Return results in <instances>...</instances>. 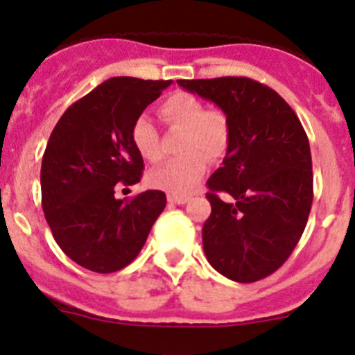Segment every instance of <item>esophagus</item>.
Returning a JSON list of instances; mask_svg holds the SVG:
<instances>
[{"label": "esophagus", "instance_id": "obj_1", "mask_svg": "<svg viewBox=\"0 0 355 355\" xmlns=\"http://www.w3.org/2000/svg\"><path fill=\"white\" fill-rule=\"evenodd\" d=\"M168 201H170L171 205H184L189 201L187 196H178V194H168Z\"/></svg>", "mask_w": 355, "mask_h": 355}]
</instances>
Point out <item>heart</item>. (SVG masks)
Returning <instances> with one entry per match:
<instances>
[{
  "instance_id": "heart-1",
  "label": "heart",
  "mask_w": 355,
  "mask_h": 355,
  "mask_svg": "<svg viewBox=\"0 0 355 355\" xmlns=\"http://www.w3.org/2000/svg\"><path fill=\"white\" fill-rule=\"evenodd\" d=\"M159 116L168 125L184 129L180 138V157L152 170L146 177L154 189L170 194H187L205 175L210 159L221 157L230 143L228 118L219 110H203V104L185 92H177L162 101ZM132 146L148 162L161 159V145L155 127L148 118H138L130 132Z\"/></svg>"
}]
</instances>
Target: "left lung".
<instances>
[{
	"label": "left lung",
	"instance_id": "obj_1",
	"mask_svg": "<svg viewBox=\"0 0 355 355\" xmlns=\"http://www.w3.org/2000/svg\"><path fill=\"white\" fill-rule=\"evenodd\" d=\"M177 83L214 102L230 123L223 166L207 182L212 207L201 230L207 260L232 281L263 279L285 263L308 223L313 201L308 136L292 107L253 79Z\"/></svg>",
	"mask_w": 355,
	"mask_h": 355
}]
</instances>
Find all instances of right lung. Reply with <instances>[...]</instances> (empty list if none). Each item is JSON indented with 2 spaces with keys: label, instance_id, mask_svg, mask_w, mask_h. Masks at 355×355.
<instances>
[{
  "label": "right lung",
  "instance_id": "1",
  "mask_svg": "<svg viewBox=\"0 0 355 355\" xmlns=\"http://www.w3.org/2000/svg\"><path fill=\"white\" fill-rule=\"evenodd\" d=\"M170 85L107 79L74 102L51 132L40 170L42 209L56 244L85 269L110 274L127 267L164 210L162 191L132 200H118L114 191L141 178L132 125Z\"/></svg>",
  "mask_w": 355,
  "mask_h": 355
}]
</instances>
